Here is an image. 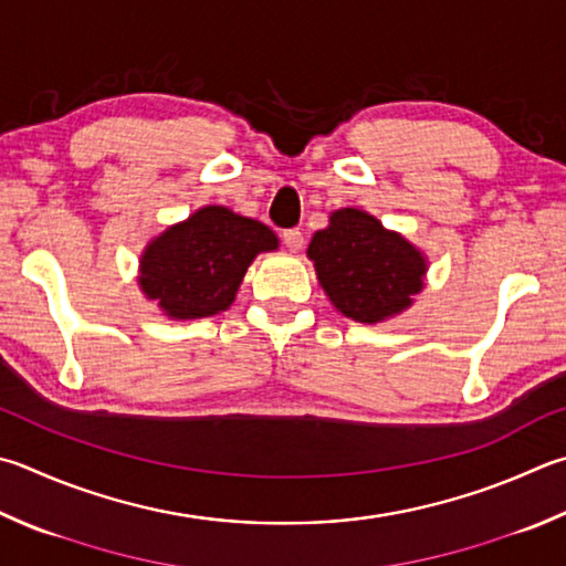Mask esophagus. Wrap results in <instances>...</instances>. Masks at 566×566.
I'll return each instance as SVG.
<instances>
[{"label": "esophagus", "mask_w": 566, "mask_h": 566, "mask_svg": "<svg viewBox=\"0 0 566 566\" xmlns=\"http://www.w3.org/2000/svg\"><path fill=\"white\" fill-rule=\"evenodd\" d=\"M282 240H284L286 250H290V252H300L304 248V234L300 230H284Z\"/></svg>", "instance_id": "esophagus-1"}]
</instances>
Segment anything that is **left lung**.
Listing matches in <instances>:
<instances>
[{
	"instance_id": "obj_1",
	"label": "left lung",
	"mask_w": 566,
	"mask_h": 566,
	"mask_svg": "<svg viewBox=\"0 0 566 566\" xmlns=\"http://www.w3.org/2000/svg\"><path fill=\"white\" fill-rule=\"evenodd\" d=\"M306 256L336 312L361 324H381L403 314L423 292L428 256L403 234L358 208L328 214Z\"/></svg>"
}]
</instances>
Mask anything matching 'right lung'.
I'll use <instances>...</instances> for the list:
<instances>
[{
	"label": "right lung",
	"mask_w": 566,
	"mask_h": 566,
	"mask_svg": "<svg viewBox=\"0 0 566 566\" xmlns=\"http://www.w3.org/2000/svg\"><path fill=\"white\" fill-rule=\"evenodd\" d=\"M274 250L280 238L264 222L205 205L146 244L138 286L176 322L214 316L230 310L254 256Z\"/></svg>",
	"instance_id": "1"
}]
</instances>
